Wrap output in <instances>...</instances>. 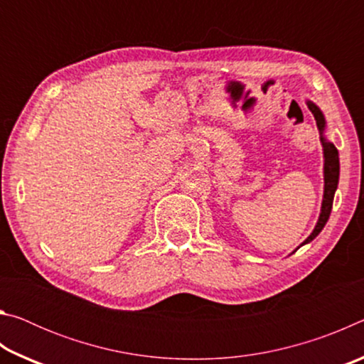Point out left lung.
Masks as SVG:
<instances>
[{
  "mask_svg": "<svg viewBox=\"0 0 364 364\" xmlns=\"http://www.w3.org/2000/svg\"><path fill=\"white\" fill-rule=\"evenodd\" d=\"M308 109L311 110V114L315 115V120H316V125H318V130H319V139H321V146H323V152H324V196H323V204H321V213H319V218H318V223L315 226V230L313 232L308 236L304 244L311 242L313 239H315L321 230L324 228V225L328 223L329 220V215L332 210V200H334V194H336V189H337V184H338V152L336 149V146L329 143L328 139L324 138V130H326V120H324V115L316 104H313L311 101H308ZM301 244V245H304Z\"/></svg>",
  "mask_w": 364,
  "mask_h": 364,
  "instance_id": "obj_1",
  "label": "left lung"
}]
</instances>
